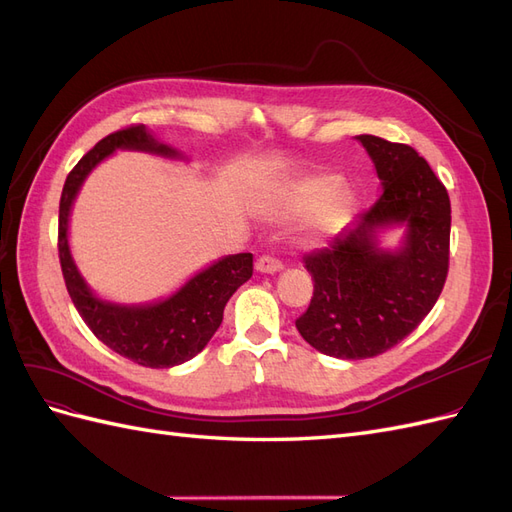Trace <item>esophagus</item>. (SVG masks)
<instances>
[{
  "mask_svg": "<svg viewBox=\"0 0 512 512\" xmlns=\"http://www.w3.org/2000/svg\"><path fill=\"white\" fill-rule=\"evenodd\" d=\"M256 271L258 273H265V275H273V273H280L282 271V262L280 260H275V258H271V256H260L258 260H256Z\"/></svg>",
  "mask_w": 512,
  "mask_h": 512,
  "instance_id": "obj_1",
  "label": "esophagus"
}]
</instances>
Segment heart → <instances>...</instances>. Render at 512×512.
I'll return each mask as SVG.
<instances>
[{
    "instance_id": "1",
    "label": "heart",
    "mask_w": 512,
    "mask_h": 512,
    "mask_svg": "<svg viewBox=\"0 0 512 512\" xmlns=\"http://www.w3.org/2000/svg\"><path fill=\"white\" fill-rule=\"evenodd\" d=\"M335 175H318L292 181L269 203V218L292 222L305 218L303 241L320 245L339 235L359 211V196L352 188L339 185Z\"/></svg>"
}]
</instances>
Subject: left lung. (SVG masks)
Instances as JSON below:
<instances>
[{"instance_id": "8db88e82", "label": "left lung", "mask_w": 512, "mask_h": 512, "mask_svg": "<svg viewBox=\"0 0 512 512\" xmlns=\"http://www.w3.org/2000/svg\"><path fill=\"white\" fill-rule=\"evenodd\" d=\"M354 138L382 192L329 247L305 256L314 297L297 318L309 346L346 361L386 352L423 322L444 288L451 241V200L425 158L371 134ZM391 229L402 239L384 248Z\"/></svg>"}]
</instances>
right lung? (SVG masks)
Instances as JSON below:
<instances>
[{
    "label": "right lung",
    "mask_w": 512,
    "mask_h": 512,
    "mask_svg": "<svg viewBox=\"0 0 512 512\" xmlns=\"http://www.w3.org/2000/svg\"><path fill=\"white\" fill-rule=\"evenodd\" d=\"M115 151H141L190 162L145 126L108 134L72 168L59 200V260L70 299L104 346L145 367H175L203 350L220 329L232 294L252 277V254H230L194 273L173 294L147 303H117L91 290L70 250V215L85 179Z\"/></svg>",
    "instance_id": "1"
}]
</instances>
